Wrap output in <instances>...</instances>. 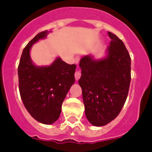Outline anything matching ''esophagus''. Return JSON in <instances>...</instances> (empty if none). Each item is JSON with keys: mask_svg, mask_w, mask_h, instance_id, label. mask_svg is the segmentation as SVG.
Listing matches in <instances>:
<instances>
[{"mask_svg": "<svg viewBox=\"0 0 152 152\" xmlns=\"http://www.w3.org/2000/svg\"><path fill=\"white\" fill-rule=\"evenodd\" d=\"M80 76H81V74H80V72H79V71H77V72H75V80H78L79 79H80Z\"/></svg>", "mask_w": 152, "mask_h": 152, "instance_id": "34e87169", "label": "esophagus"}]
</instances>
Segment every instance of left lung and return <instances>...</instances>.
Here are the masks:
<instances>
[{
  "label": "left lung",
  "instance_id": "8db88e82",
  "mask_svg": "<svg viewBox=\"0 0 152 152\" xmlns=\"http://www.w3.org/2000/svg\"><path fill=\"white\" fill-rule=\"evenodd\" d=\"M111 39L106 58L96 61L91 56L80 59L85 115L95 126H105L119 115L128 96L131 80V58L120 39L108 33Z\"/></svg>",
  "mask_w": 152,
  "mask_h": 152
}]
</instances>
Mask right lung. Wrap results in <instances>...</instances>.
<instances>
[{"label": "right lung", "mask_w": 152, "mask_h": 152, "mask_svg": "<svg viewBox=\"0 0 152 152\" xmlns=\"http://www.w3.org/2000/svg\"><path fill=\"white\" fill-rule=\"evenodd\" d=\"M38 33L23 49L18 65L19 90L24 106L36 120L52 124L59 117L61 105L75 83L76 65L68 64L60 58L50 66L37 67L29 56L32 45L48 35Z\"/></svg>", "instance_id": "obj_1"}]
</instances>
